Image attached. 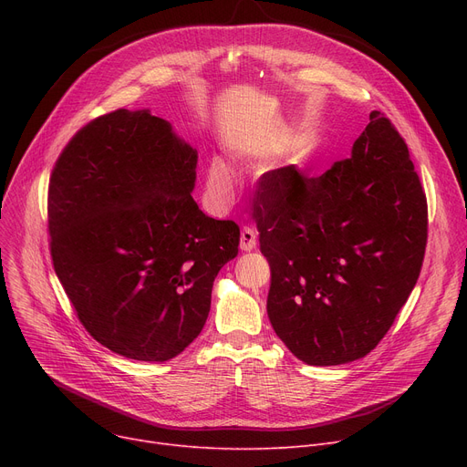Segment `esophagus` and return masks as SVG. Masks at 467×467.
<instances>
[{"mask_svg":"<svg viewBox=\"0 0 467 467\" xmlns=\"http://www.w3.org/2000/svg\"><path fill=\"white\" fill-rule=\"evenodd\" d=\"M257 244V233L254 227H244L240 231V250L242 252H252Z\"/></svg>","mask_w":467,"mask_h":467,"instance_id":"1","label":"esophagus"}]
</instances>
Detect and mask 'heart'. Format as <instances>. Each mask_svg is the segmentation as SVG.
<instances>
[{
  "label": "heart",
  "instance_id": "b5f03b06",
  "mask_svg": "<svg viewBox=\"0 0 467 467\" xmlns=\"http://www.w3.org/2000/svg\"><path fill=\"white\" fill-rule=\"evenodd\" d=\"M234 187L233 170L219 159H213L206 171V189L213 202H225Z\"/></svg>",
  "mask_w": 467,
  "mask_h": 467
}]
</instances>
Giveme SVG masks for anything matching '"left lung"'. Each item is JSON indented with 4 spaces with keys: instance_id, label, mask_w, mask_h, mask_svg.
Instances as JSON below:
<instances>
[{
    "instance_id": "obj_1",
    "label": "left lung",
    "mask_w": 467,
    "mask_h": 467,
    "mask_svg": "<svg viewBox=\"0 0 467 467\" xmlns=\"http://www.w3.org/2000/svg\"><path fill=\"white\" fill-rule=\"evenodd\" d=\"M255 194L276 335L308 365L369 354L416 285L428 242L426 192L401 134L373 111L350 159L317 178L271 170Z\"/></svg>"
}]
</instances>
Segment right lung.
<instances>
[{"label": "right lung", "instance_id": "add662e5", "mask_svg": "<svg viewBox=\"0 0 467 467\" xmlns=\"http://www.w3.org/2000/svg\"><path fill=\"white\" fill-rule=\"evenodd\" d=\"M196 151L147 109H115L76 132L48 182L55 273L100 345L166 361L201 335L212 285L240 229L192 201Z\"/></svg>", "mask_w": 467, "mask_h": 467}]
</instances>
